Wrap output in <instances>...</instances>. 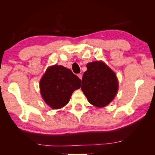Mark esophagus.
<instances>
[{"mask_svg": "<svg viewBox=\"0 0 155 155\" xmlns=\"http://www.w3.org/2000/svg\"><path fill=\"white\" fill-rule=\"evenodd\" d=\"M78 77L80 78V79H82V77H83V75L82 74H78Z\"/></svg>", "mask_w": 155, "mask_h": 155, "instance_id": "esophagus-1", "label": "esophagus"}]
</instances>
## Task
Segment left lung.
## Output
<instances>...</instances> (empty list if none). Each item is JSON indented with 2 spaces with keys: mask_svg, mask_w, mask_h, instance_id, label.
<instances>
[{
  "mask_svg": "<svg viewBox=\"0 0 155 155\" xmlns=\"http://www.w3.org/2000/svg\"><path fill=\"white\" fill-rule=\"evenodd\" d=\"M87 68L83 76L81 90L89 103L98 107H105L118 90L116 75L102 61L89 63Z\"/></svg>",
  "mask_w": 155,
  "mask_h": 155,
  "instance_id": "8db88e82",
  "label": "left lung"
}]
</instances>
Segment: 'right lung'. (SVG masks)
Segmentation results:
<instances>
[{"mask_svg": "<svg viewBox=\"0 0 155 155\" xmlns=\"http://www.w3.org/2000/svg\"><path fill=\"white\" fill-rule=\"evenodd\" d=\"M81 80L71 70L54 65L47 69L40 83L45 103L52 109H60L69 102L73 91L80 88Z\"/></svg>", "mask_w": 155, "mask_h": 155, "instance_id": "right-lung-1", "label": "right lung"}]
</instances>
